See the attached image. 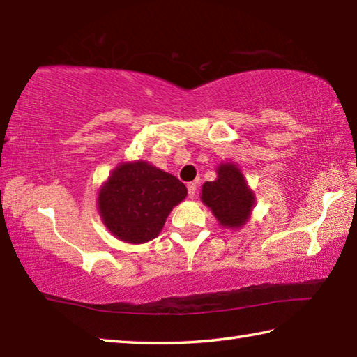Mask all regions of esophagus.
<instances>
[{
	"instance_id": "1",
	"label": "esophagus",
	"mask_w": 357,
	"mask_h": 357,
	"mask_svg": "<svg viewBox=\"0 0 357 357\" xmlns=\"http://www.w3.org/2000/svg\"><path fill=\"white\" fill-rule=\"evenodd\" d=\"M187 190H188V198H195L196 196V192H198V184L196 183H190L187 185Z\"/></svg>"
}]
</instances>
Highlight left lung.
I'll return each mask as SVG.
<instances>
[{
	"label": "left lung",
	"instance_id": "8db88e82",
	"mask_svg": "<svg viewBox=\"0 0 357 357\" xmlns=\"http://www.w3.org/2000/svg\"><path fill=\"white\" fill-rule=\"evenodd\" d=\"M201 199L211 208L221 225L238 229L247 222L255 196L248 190L238 167L222 164L218 169V179L202 185Z\"/></svg>",
	"mask_w": 357,
	"mask_h": 357
}]
</instances>
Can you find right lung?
Masks as SVG:
<instances>
[{
	"label": "right lung",
	"instance_id": "right-lung-1",
	"mask_svg": "<svg viewBox=\"0 0 357 357\" xmlns=\"http://www.w3.org/2000/svg\"><path fill=\"white\" fill-rule=\"evenodd\" d=\"M185 196L187 188L178 178L139 161L113 170L98 196V207L118 239L142 244L158 236L172 208Z\"/></svg>",
	"mask_w": 357,
	"mask_h": 357
}]
</instances>
